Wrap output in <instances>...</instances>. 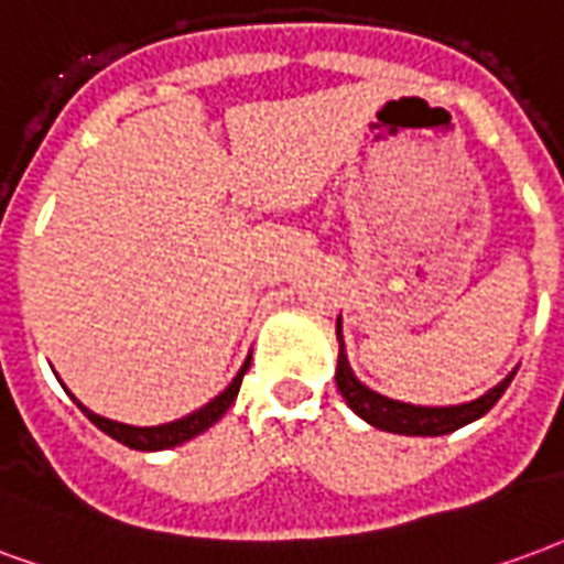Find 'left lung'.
Segmentation results:
<instances>
[{"label": "left lung", "instance_id": "8db88e82", "mask_svg": "<svg viewBox=\"0 0 564 564\" xmlns=\"http://www.w3.org/2000/svg\"><path fill=\"white\" fill-rule=\"evenodd\" d=\"M339 336V367H336V388L345 397V402L355 409L360 417L384 433H400V435H447L466 426V423L478 421L480 414H487L499 402V397L511 384L513 372L505 381H499L496 388L487 390L484 397L463 405H447V409H426V405H409V402H397L381 397L376 390H369L367 384H360L348 367V357H345L343 345V322L336 327Z\"/></svg>", "mask_w": 564, "mask_h": 564}]
</instances>
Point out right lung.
Returning <instances> with one entry per match:
<instances>
[{"label": "right lung", "instance_id": "obj_1", "mask_svg": "<svg viewBox=\"0 0 564 564\" xmlns=\"http://www.w3.org/2000/svg\"><path fill=\"white\" fill-rule=\"evenodd\" d=\"M246 369H249V360L242 364V369L237 372V378L228 384L225 393H219L216 400H209L204 409H197V412H192L188 417H180V421L174 423H162V426H129V423H117V421H108V417H98V414H93L89 409H84L80 402H77V405H80V412L96 423L101 433H108L110 438H117V442H122V445L134 447V451H164V447L183 445V442L195 438V435H200L204 430H209L213 423L219 421L221 414L231 409V402L237 400Z\"/></svg>", "mask_w": 564, "mask_h": 564}]
</instances>
